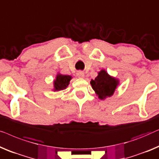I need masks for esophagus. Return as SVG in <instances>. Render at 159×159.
Wrapping results in <instances>:
<instances>
[{"instance_id": "esophagus-1", "label": "esophagus", "mask_w": 159, "mask_h": 159, "mask_svg": "<svg viewBox=\"0 0 159 159\" xmlns=\"http://www.w3.org/2000/svg\"><path fill=\"white\" fill-rule=\"evenodd\" d=\"M77 76L80 79H83V78H84V73L82 72V71H79L77 73Z\"/></svg>"}]
</instances>
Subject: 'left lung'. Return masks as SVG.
Here are the masks:
<instances>
[{
	"mask_svg": "<svg viewBox=\"0 0 159 159\" xmlns=\"http://www.w3.org/2000/svg\"><path fill=\"white\" fill-rule=\"evenodd\" d=\"M90 84L99 99L104 100L114 94L120 81L117 79L111 76L106 70L102 69L98 73V75L94 80L91 79Z\"/></svg>",
	"mask_w": 159,
	"mask_h": 159,
	"instance_id": "1",
	"label": "left lung"
}]
</instances>
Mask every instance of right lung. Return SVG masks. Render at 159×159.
Returning a JSON list of instances; mask_svg holds the SVG:
<instances>
[{
    "label": "right lung",
    "instance_id": "add662e5",
    "mask_svg": "<svg viewBox=\"0 0 159 159\" xmlns=\"http://www.w3.org/2000/svg\"><path fill=\"white\" fill-rule=\"evenodd\" d=\"M72 79V76L68 75H62L57 73L56 78L53 81L52 90L54 91H60L66 89L70 84V80Z\"/></svg>",
    "mask_w": 159,
    "mask_h": 159
}]
</instances>
